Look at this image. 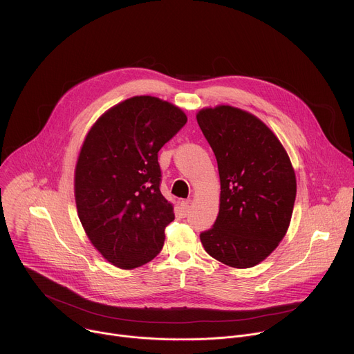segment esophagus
<instances>
[{
	"label": "esophagus",
	"instance_id": "1",
	"mask_svg": "<svg viewBox=\"0 0 354 354\" xmlns=\"http://www.w3.org/2000/svg\"><path fill=\"white\" fill-rule=\"evenodd\" d=\"M179 206H180L182 216H187V213H189V201L187 200H182Z\"/></svg>",
	"mask_w": 354,
	"mask_h": 354
}]
</instances>
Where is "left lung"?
Here are the masks:
<instances>
[{"label":"left lung","instance_id":"1","mask_svg":"<svg viewBox=\"0 0 354 354\" xmlns=\"http://www.w3.org/2000/svg\"><path fill=\"white\" fill-rule=\"evenodd\" d=\"M197 123L217 160L221 193L214 225L200 234L210 257L246 269L284 238L295 201V174L284 147L257 116L232 106L201 109Z\"/></svg>","mask_w":354,"mask_h":354}]
</instances>
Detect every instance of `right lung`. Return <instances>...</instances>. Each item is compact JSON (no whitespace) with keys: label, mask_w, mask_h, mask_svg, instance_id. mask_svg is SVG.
<instances>
[{"label":"right lung","mask_w":354,"mask_h":354,"mask_svg":"<svg viewBox=\"0 0 354 354\" xmlns=\"http://www.w3.org/2000/svg\"><path fill=\"white\" fill-rule=\"evenodd\" d=\"M187 122L176 106L134 96L111 108L85 137L75 167V203L92 245L120 269L153 261L174 207L162 196L158 151Z\"/></svg>","instance_id":"add662e5"}]
</instances>
